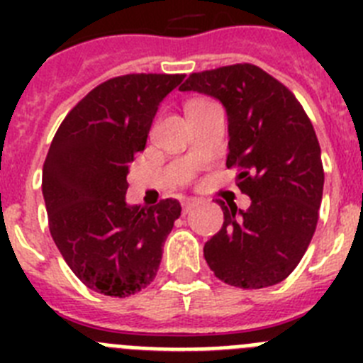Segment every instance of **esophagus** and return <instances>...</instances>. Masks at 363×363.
<instances>
[{
	"mask_svg": "<svg viewBox=\"0 0 363 363\" xmlns=\"http://www.w3.org/2000/svg\"><path fill=\"white\" fill-rule=\"evenodd\" d=\"M198 203H200V200H198V198H185L184 203H182L184 205V213H189L191 209H194Z\"/></svg>",
	"mask_w": 363,
	"mask_h": 363,
	"instance_id": "obj_1",
	"label": "esophagus"
}]
</instances>
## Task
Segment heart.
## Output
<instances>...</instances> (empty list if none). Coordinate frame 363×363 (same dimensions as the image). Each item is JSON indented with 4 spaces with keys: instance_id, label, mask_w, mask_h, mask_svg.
Returning <instances> with one entry per match:
<instances>
[{
    "instance_id": "obj_1",
    "label": "heart",
    "mask_w": 363,
    "mask_h": 363,
    "mask_svg": "<svg viewBox=\"0 0 363 363\" xmlns=\"http://www.w3.org/2000/svg\"><path fill=\"white\" fill-rule=\"evenodd\" d=\"M203 104H207V101H203V99H194V101H191V104L187 105V111H191V108L198 107V105H203Z\"/></svg>"
}]
</instances>
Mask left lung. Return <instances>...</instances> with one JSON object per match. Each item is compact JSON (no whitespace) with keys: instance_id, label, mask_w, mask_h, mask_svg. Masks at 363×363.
<instances>
[{"instance_id":"obj_1","label":"left lung","mask_w":363,"mask_h":363,"mask_svg":"<svg viewBox=\"0 0 363 363\" xmlns=\"http://www.w3.org/2000/svg\"><path fill=\"white\" fill-rule=\"evenodd\" d=\"M182 92L218 99L227 114V167L249 209L218 201L223 225L203 247L225 284L264 289L289 277L313 240L323 192L318 138L287 86L251 63L191 74Z\"/></svg>"}]
</instances>
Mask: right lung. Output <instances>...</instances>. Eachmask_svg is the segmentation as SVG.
Masks as SVG:
<instances>
[{
  "label": "right lung",
  "mask_w": 363,
  "mask_h": 363,
  "mask_svg": "<svg viewBox=\"0 0 363 363\" xmlns=\"http://www.w3.org/2000/svg\"><path fill=\"white\" fill-rule=\"evenodd\" d=\"M184 74H127L92 89L60 125L43 165V198L70 271L105 296L125 298L156 278L176 200L129 205L127 174L145 149L160 104Z\"/></svg>",
  "instance_id": "right-lung-1"
}]
</instances>
